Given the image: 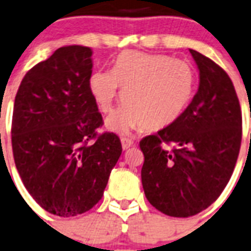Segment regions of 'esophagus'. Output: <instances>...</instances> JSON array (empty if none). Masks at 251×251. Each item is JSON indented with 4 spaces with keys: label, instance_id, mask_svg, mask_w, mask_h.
I'll return each instance as SVG.
<instances>
[{
    "label": "esophagus",
    "instance_id": "34e87169",
    "mask_svg": "<svg viewBox=\"0 0 251 251\" xmlns=\"http://www.w3.org/2000/svg\"><path fill=\"white\" fill-rule=\"evenodd\" d=\"M121 144H122V148L127 149L134 144V140L130 138H121Z\"/></svg>",
    "mask_w": 251,
    "mask_h": 251
}]
</instances>
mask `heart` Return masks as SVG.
Masks as SVG:
<instances>
[{
  "label": "heart",
  "instance_id": "1",
  "mask_svg": "<svg viewBox=\"0 0 251 251\" xmlns=\"http://www.w3.org/2000/svg\"><path fill=\"white\" fill-rule=\"evenodd\" d=\"M197 73L189 62L166 54L125 50L112 71H96L89 79L90 93L102 113H111L124 93V103L107 127L126 132L161 130L180 119L193 100Z\"/></svg>",
  "mask_w": 251,
  "mask_h": 251
}]
</instances>
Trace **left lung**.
I'll list each match as a JSON object with an SVG mask.
<instances>
[{
    "mask_svg": "<svg viewBox=\"0 0 251 251\" xmlns=\"http://www.w3.org/2000/svg\"><path fill=\"white\" fill-rule=\"evenodd\" d=\"M190 53L199 69L197 94L177 121L140 142L145 197L171 217L195 216L217 201L243 136L239 98L227 73L197 50Z\"/></svg>",
    "mask_w": 251,
    "mask_h": 251,
    "instance_id": "obj_1",
    "label": "left lung"
}]
</instances>
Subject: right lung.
Here are the masks:
<instances>
[{"label": "right lung", "mask_w": 251, "mask_h": 251, "mask_svg": "<svg viewBox=\"0 0 251 251\" xmlns=\"http://www.w3.org/2000/svg\"><path fill=\"white\" fill-rule=\"evenodd\" d=\"M92 50L61 47L31 67L15 97V165L33 199L60 217L92 209L103 195L122 147L98 135L102 115L89 89Z\"/></svg>", "instance_id": "right-lung-1"}]
</instances>
